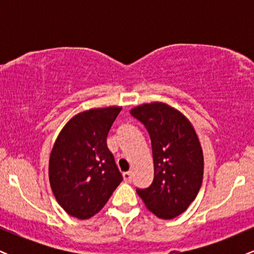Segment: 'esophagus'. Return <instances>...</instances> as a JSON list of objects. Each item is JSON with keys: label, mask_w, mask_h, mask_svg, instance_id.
Here are the masks:
<instances>
[{"label": "esophagus", "mask_w": 254, "mask_h": 254, "mask_svg": "<svg viewBox=\"0 0 254 254\" xmlns=\"http://www.w3.org/2000/svg\"><path fill=\"white\" fill-rule=\"evenodd\" d=\"M123 179H124V182L130 183L131 179H132V174H131V172H124V173H123Z\"/></svg>", "instance_id": "1"}]
</instances>
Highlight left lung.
Listing matches in <instances>:
<instances>
[{"label": "left lung", "instance_id": "left-lung-1", "mask_svg": "<svg viewBox=\"0 0 254 254\" xmlns=\"http://www.w3.org/2000/svg\"><path fill=\"white\" fill-rule=\"evenodd\" d=\"M130 113L149 132L154 161L153 183L136 191L154 215L172 220L189 208L202 186L204 159L199 139L191 122L165 103L138 105Z\"/></svg>", "mask_w": 254, "mask_h": 254}]
</instances>
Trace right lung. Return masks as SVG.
<instances>
[{
  "label": "right lung",
  "instance_id": "obj_1",
  "mask_svg": "<svg viewBox=\"0 0 254 254\" xmlns=\"http://www.w3.org/2000/svg\"><path fill=\"white\" fill-rule=\"evenodd\" d=\"M121 106L77 113L61 130L52 147L49 179L55 198L70 216L98 214L123 180L106 144Z\"/></svg>",
  "mask_w": 254,
  "mask_h": 254
}]
</instances>
